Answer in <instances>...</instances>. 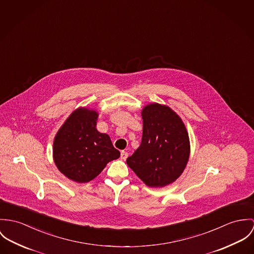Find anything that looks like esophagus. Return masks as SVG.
Instances as JSON below:
<instances>
[{
    "label": "esophagus",
    "mask_w": 254,
    "mask_h": 254,
    "mask_svg": "<svg viewBox=\"0 0 254 254\" xmlns=\"http://www.w3.org/2000/svg\"><path fill=\"white\" fill-rule=\"evenodd\" d=\"M127 157H128V153L127 152H126V151H122L121 152V159L122 160L125 161V160H127Z\"/></svg>",
    "instance_id": "34e87169"
}]
</instances>
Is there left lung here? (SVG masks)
<instances>
[{
  "label": "left lung",
  "instance_id": "left-lung-1",
  "mask_svg": "<svg viewBox=\"0 0 254 254\" xmlns=\"http://www.w3.org/2000/svg\"><path fill=\"white\" fill-rule=\"evenodd\" d=\"M141 116L140 146L127 164L147 186L162 188L174 182L186 168L189 135L181 118L167 105L150 103Z\"/></svg>",
  "mask_w": 254,
  "mask_h": 254
}]
</instances>
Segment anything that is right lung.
<instances>
[{"instance_id": "add662e5", "label": "right lung", "mask_w": 254, "mask_h": 254, "mask_svg": "<svg viewBox=\"0 0 254 254\" xmlns=\"http://www.w3.org/2000/svg\"><path fill=\"white\" fill-rule=\"evenodd\" d=\"M98 113L80 107L67 118L54 140L53 157L58 170L70 180L85 183L95 178L120 152L109 135L96 129Z\"/></svg>"}]
</instances>
